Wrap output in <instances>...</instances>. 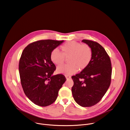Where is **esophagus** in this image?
Instances as JSON below:
<instances>
[{
    "label": "esophagus",
    "mask_w": 130,
    "mask_h": 130,
    "mask_svg": "<svg viewBox=\"0 0 130 130\" xmlns=\"http://www.w3.org/2000/svg\"><path fill=\"white\" fill-rule=\"evenodd\" d=\"M65 77H66V79H70L71 78V76H70V75H66Z\"/></svg>",
    "instance_id": "obj_1"
}]
</instances>
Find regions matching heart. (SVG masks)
Here are the masks:
<instances>
[{
	"label": "heart",
	"instance_id": "heart-1",
	"mask_svg": "<svg viewBox=\"0 0 130 130\" xmlns=\"http://www.w3.org/2000/svg\"><path fill=\"white\" fill-rule=\"evenodd\" d=\"M61 52L56 48L50 54L51 61L55 65H62L65 58L68 57L69 64L59 66L57 72L64 75L72 74L77 70L82 71L90 64L93 58V51L91 46L87 44H82L75 41L66 42L61 46Z\"/></svg>",
	"mask_w": 130,
	"mask_h": 130
}]
</instances>
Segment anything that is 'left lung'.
<instances>
[{
    "mask_svg": "<svg viewBox=\"0 0 130 130\" xmlns=\"http://www.w3.org/2000/svg\"><path fill=\"white\" fill-rule=\"evenodd\" d=\"M82 41L92 48L93 58L85 70L71 77L74 82L71 90L78 104L91 107L102 99L110 85L111 63L107 52L99 43L87 39Z\"/></svg>",
    "mask_w": 130,
    "mask_h": 130,
    "instance_id": "left-lung-1",
    "label": "left lung"
}]
</instances>
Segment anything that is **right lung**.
<instances>
[{"instance_id": "add662e5", "label": "right lung", "mask_w": 130, "mask_h": 130, "mask_svg": "<svg viewBox=\"0 0 130 130\" xmlns=\"http://www.w3.org/2000/svg\"><path fill=\"white\" fill-rule=\"evenodd\" d=\"M64 40H41L28 44L19 61L21 84L26 96L35 104L45 107L53 103L66 80L63 74L52 75L56 67L51 52Z\"/></svg>"}]
</instances>
